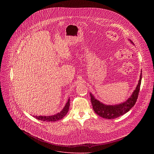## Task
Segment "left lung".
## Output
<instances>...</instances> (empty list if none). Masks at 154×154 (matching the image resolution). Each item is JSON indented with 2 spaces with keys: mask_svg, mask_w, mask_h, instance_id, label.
Masks as SVG:
<instances>
[{
  "mask_svg": "<svg viewBox=\"0 0 154 154\" xmlns=\"http://www.w3.org/2000/svg\"><path fill=\"white\" fill-rule=\"evenodd\" d=\"M131 43L134 45L131 40ZM142 80V71L140 75V78L136 88L133 92L131 97L125 102L119 104L107 105L99 100H97L95 97L90 92L91 101L92 105L94 111L99 116L107 119H114L120 116H122L128 112L134 106L138 97L139 92Z\"/></svg>",
  "mask_w": 154,
  "mask_h": 154,
  "instance_id": "left-lung-1",
  "label": "left lung"
}]
</instances>
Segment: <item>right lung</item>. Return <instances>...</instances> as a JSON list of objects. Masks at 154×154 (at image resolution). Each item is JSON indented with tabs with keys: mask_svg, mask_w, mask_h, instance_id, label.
I'll list each match as a JSON object with an SVG mask.
<instances>
[{
	"mask_svg": "<svg viewBox=\"0 0 154 154\" xmlns=\"http://www.w3.org/2000/svg\"><path fill=\"white\" fill-rule=\"evenodd\" d=\"M69 106H70V98L68 99L65 107H63V109L60 112H59L57 114H55L54 115H52V116H34L33 117H34L35 118H36L37 119L39 120H42V121H44V122H56L57 120H61L66 116V114L67 113V112L69 111Z\"/></svg>",
	"mask_w": 154,
	"mask_h": 154,
	"instance_id": "obj_1",
	"label": "right lung"
}]
</instances>
